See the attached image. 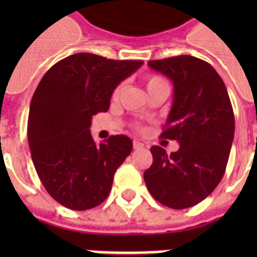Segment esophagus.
Here are the masks:
<instances>
[{
  "instance_id": "1",
  "label": "esophagus",
  "mask_w": 257,
  "mask_h": 257,
  "mask_svg": "<svg viewBox=\"0 0 257 257\" xmlns=\"http://www.w3.org/2000/svg\"><path fill=\"white\" fill-rule=\"evenodd\" d=\"M133 148H135V149H143V148H144V144H143V143H140V141L135 140V141H133Z\"/></svg>"
}]
</instances>
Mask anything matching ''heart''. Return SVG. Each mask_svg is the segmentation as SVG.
<instances>
[{"mask_svg":"<svg viewBox=\"0 0 257 257\" xmlns=\"http://www.w3.org/2000/svg\"><path fill=\"white\" fill-rule=\"evenodd\" d=\"M160 85H168L164 78L160 77V76H149L148 80H147V89H148V90ZM122 89H124V84H118V85L114 88V90H113V98H117V97L120 96V93L122 92Z\"/></svg>","mask_w":257,"mask_h":257,"instance_id":"obj_1","label":"heart"}]
</instances>
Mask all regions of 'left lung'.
Returning a JSON list of instances; mask_svg holds the SVG:
<instances>
[{
    "label": "left lung",
    "instance_id": "8db88e82",
    "mask_svg": "<svg viewBox=\"0 0 257 257\" xmlns=\"http://www.w3.org/2000/svg\"><path fill=\"white\" fill-rule=\"evenodd\" d=\"M173 84V104L161 136L179 143L171 155L151 148L144 172L148 191L165 207L184 209L209 196L221 181L235 135L227 88L212 65L192 56L149 61Z\"/></svg>",
    "mask_w": 257,
    "mask_h": 257
}]
</instances>
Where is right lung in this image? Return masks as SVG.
Returning <instances> with one entry per match:
<instances>
[{
    "label": "right lung",
    "instance_id": "obj_1",
    "mask_svg": "<svg viewBox=\"0 0 257 257\" xmlns=\"http://www.w3.org/2000/svg\"><path fill=\"white\" fill-rule=\"evenodd\" d=\"M144 61L77 53L50 68L38 84L28 118L34 168L52 197L73 211L100 205L133 148L124 135L97 145L90 121L106 112L113 90Z\"/></svg>",
    "mask_w": 257,
    "mask_h": 257
}]
</instances>
